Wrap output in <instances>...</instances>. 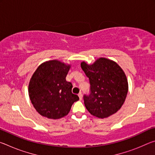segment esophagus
Returning a JSON list of instances; mask_svg holds the SVG:
<instances>
[{"instance_id": "34e87169", "label": "esophagus", "mask_w": 155, "mask_h": 155, "mask_svg": "<svg viewBox=\"0 0 155 155\" xmlns=\"http://www.w3.org/2000/svg\"><path fill=\"white\" fill-rule=\"evenodd\" d=\"M78 97H79V99H80L81 101V100H82V98H83V95H82V93L80 92L79 94H78Z\"/></svg>"}]
</instances>
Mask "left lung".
Masks as SVG:
<instances>
[{"label": "left lung", "mask_w": 155, "mask_h": 155, "mask_svg": "<svg viewBox=\"0 0 155 155\" xmlns=\"http://www.w3.org/2000/svg\"><path fill=\"white\" fill-rule=\"evenodd\" d=\"M81 66L90 83V94L83 96L87 111L99 118L116 113L128 93L127 79L122 68L106 58H100L90 65L82 62Z\"/></svg>", "instance_id": "8db88e82"}]
</instances>
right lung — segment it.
I'll use <instances>...</instances> for the list:
<instances>
[{
	"instance_id": "obj_1",
	"label": "right lung",
	"mask_w": 155,
	"mask_h": 155,
	"mask_svg": "<svg viewBox=\"0 0 155 155\" xmlns=\"http://www.w3.org/2000/svg\"><path fill=\"white\" fill-rule=\"evenodd\" d=\"M70 65L57 60L41 64L28 85V95L36 111L50 119H59L69 113L78 96L72 93V84L65 77Z\"/></svg>"
}]
</instances>
